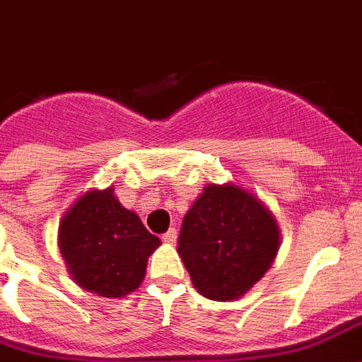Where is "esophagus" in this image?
Instances as JSON below:
<instances>
[{
	"mask_svg": "<svg viewBox=\"0 0 362 362\" xmlns=\"http://www.w3.org/2000/svg\"><path fill=\"white\" fill-rule=\"evenodd\" d=\"M162 240H164V243H168V244H173L175 240H177V230L173 229V227H171V229H168L164 235H162Z\"/></svg>",
	"mask_w": 362,
	"mask_h": 362,
	"instance_id": "obj_1",
	"label": "esophagus"
}]
</instances>
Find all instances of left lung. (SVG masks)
<instances>
[{
    "mask_svg": "<svg viewBox=\"0 0 362 362\" xmlns=\"http://www.w3.org/2000/svg\"><path fill=\"white\" fill-rule=\"evenodd\" d=\"M177 252L198 292L236 300L271 267L279 250L274 217L236 185H210L183 217Z\"/></svg>",
    "mask_w": 362,
    "mask_h": 362,
    "instance_id": "8db88e82",
    "label": "left lung"
}]
</instances>
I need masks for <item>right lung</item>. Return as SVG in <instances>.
<instances>
[{"label":"right lung","instance_id":"1","mask_svg":"<svg viewBox=\"0 0 362 362\" xmlns=\"http://www.w3.org/2000/svg\"><path fill=\"white\" fill-rule=\"evenodd\" d=\"M59 244L81 288L103 298H122L139 288L160 238L116 200L112 189H105L83 194L62 217Z\"/></svg>","mask_w":362,"mask_h":362}]
</instances>
